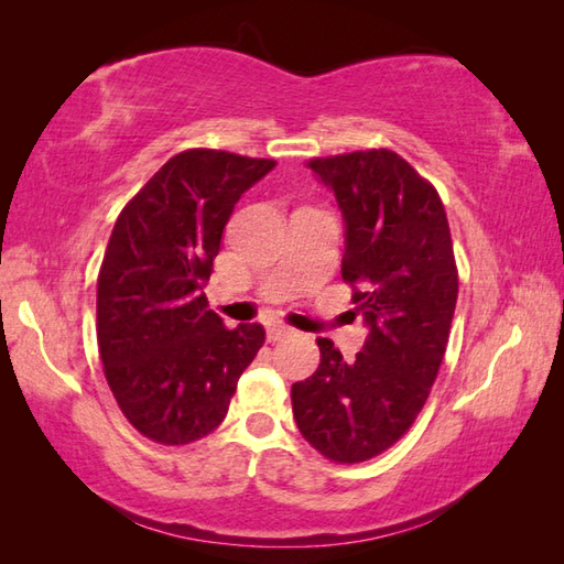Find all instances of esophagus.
Segmentation results:
<instances>
[{
  "mask_svg": "<svg viewBox=\"0 0 564 564\" xmlns=\"http://www.w3.org/2000/svg\"><path fill=\"white\" fill-rule=\"evenodd\" d=\"M289 334H291V327L281 325V322H271V325L267 327V337H269V341H281L283 337H289Z\"/></svg>",
  "mask_w": 564,
  "mask_h": 564,
  "instance_id": "esophagus-1",
  "label": "esophagus"
}]
</instances>
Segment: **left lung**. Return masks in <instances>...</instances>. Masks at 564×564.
Segmentation results:
<instances>
[{
	"instance_id": "1",
	"label": "left lung",
	"mask_w": 564,
	"mask_h": 564,
	"mask_svg": "<svg viewBox=\"0 0 564 564\" xmlns=\"http://www.w3.org/2000/svg\"><path fill=\"white\" fill-rule=\"evenodd\" d=\"M339 203L341 275L368 337L354 361L317 339L319 366L291 388L295 424L337 463L390 448L434 386L458 301V269L443 203L392 150L307 164Z\"/></svg>"
}]
</instances>
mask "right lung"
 I'll use <instances>...</instances> for the list:
<instances>
[{
	"label": "right lung",
	"instance_id": "right-lung-1",
	"mask_svg": "<svg viewBox=\"0 0 564 564\" xmlns=\"http://www.w3.org/2000/svg\"><path fill=\"white\" fill-rule=\"evenodd\" d=\"M273 166L223 150L178 152L113 225L97 285L104 373L128 422L164 446L220 426L263 344L261 325L227 329L203 285L235 203Z\"/></svg>",
	"mask_w": 564,
	"mask_h": 564
}]
</instances>
